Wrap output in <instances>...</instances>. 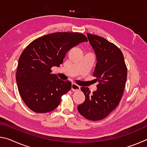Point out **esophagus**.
Listing matches in <instances>:
<instances>
[{"instance_id": "34e87169", "label": "esophagus", "mask_w": 147, "mask_h": 147, "mask_svg": "<svg viewBox=\"0 0 147 147\" xmlns=\"http://www.w3.org/2000/svg\"><path fill=\"white\" fill-rule=\"evenodd\" d=\"M80 89V86H79L78 85H77L76 84H72L71 85V89L72 91H79Z\"/></svg>"}]
</instances>
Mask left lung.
I'll use <instances>...</instances> for the list:
<instances>
[{
    "instance_id": "8db88e82",
    "label": "left lung",
    "mask_w": 147,
    "mask_h": 147,
    "mask_svg": "<svg viewBox=\"0 0 147 147\" xmlns=\"http://www.w3.org/2000/svg\"><path fill=\"white\" fill-rule=\"evenodd\" d=\"M87 36L95 53L93 76L98 84L92 93L88 88H80L86 99L78 106V110L87 119L98 121L106 117L119 104L125 87L127 68L123 54L115 45L96 35L88 33Z\"/></svg>"
}]
</instances>
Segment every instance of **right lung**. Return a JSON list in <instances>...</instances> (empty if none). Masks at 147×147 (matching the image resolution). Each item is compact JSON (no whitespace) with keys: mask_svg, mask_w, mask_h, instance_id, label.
I'll list each match as a JSON object with an SVG mask.
<instances>
[{"mask_svg":"<svg viewBox=\"0 0 147 147\" xmlns=\"http://www.w3.org/2000/svg\"><path fill=\"white\" fill-rule=\"evenodd\" d=\"M84 41L88 39L82 34L56 32L35 39L23 51L16 81L20 95L31 110L50 112L60 104L61 96L70 90L71 82L52 74L51 68L59 67L69 50Z\"/></svg>","mask_w":147,"mask_h":147,"instance_id":"obj_1","label":"right lung"}]
</instances>
